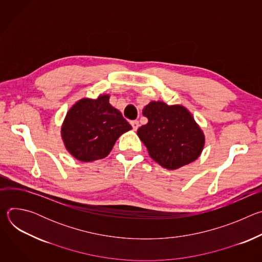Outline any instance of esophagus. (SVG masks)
<instances>
[{"mask_svg": "<svg viewBox=\"0 0 262 262\" xmlns=\"http://www.w3.org/2000/svg\"><path fill=\"white\" fill-rule=\"evenodd\" d=\"M130 124H132V126H133L134 130H137V129H138V127H139V121H138V120H133V121L130 122Z\"/></svg>", "mask_w": 262, "mask_h": 262, "instance_id": "34e87169", "label": "esophagus"}]
</instances>
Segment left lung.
<instances>
[{
  "mask_svg": "<svg viewBox=\"0 0 262 262\" xmlns=\"http://www.w3.org/2000/svg\"><path fill=\"white\" fill-rule=\"evenodd\" d=\"M142 113L148 122L138 129V136L158 164L168 170H176L199 158L205 137L184 106L150 101Z\"/></svg>",
  "mask_w": 262,
  "mask_h": 262,
  "instance_id": "left-lung-1",
  "label": "left lung"
}]
</instances>
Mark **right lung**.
Masks as SVG:
<instances>
[{
  "instance_id": "obj_1",
  "label": "right lung",
  "mask_w": 262,
  "mask_h": 262,
  "mask_svg": "<svg viewBox=\"0 0 262 262\" xmlns=\"http://www.w3.org/2000/svg\"><path fill=\"white\" fill-rule=\"evenodd\" d=\"M110 95L82 98L65 116L61 136L67 151L81 162L105 158L117 139L132 129L120 112L108 102Z\"/></svg>"
}]
</instances>
